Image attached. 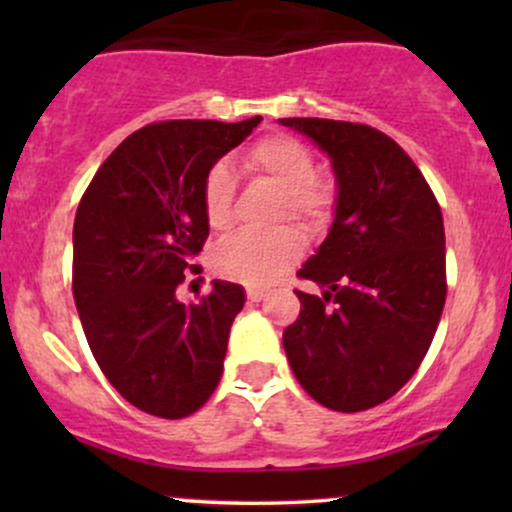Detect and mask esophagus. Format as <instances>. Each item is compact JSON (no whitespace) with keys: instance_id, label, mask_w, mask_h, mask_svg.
<instances>
[{"instance_id":"esophagus-1","label":"esophagus","mask_w":512,"mask_h":512,"mask_svg":"<svg viewBox=\"0 0 512 512\" xmlns=\"http://www.w3.org/2000/svg\"><path fill=\"white\" fill-rule=\"evenodd\" d=\"M267 298V291H260V289H248V301L250 303H260Z\"/></svg>"}]
</instances>
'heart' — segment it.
<instances>
[{"mask_svg":"<svg viewBox=\"0 0 512 512\" xmlns=\"http://www.w3.org/2000/svg\"><path fill=\"white\" fill-rule=\"evenodd\" d=\"M245 168L284 190L281 216H291L303 226H317L330 214L332 190L315 178L313 151L298 139L286 134L260 139L245 154ZM233 192L236 182L226 163L211 166L202 185V204L207 223L214 231L231 226ZM301 255V236L293 228H279L272 233H236L216 245L211 262L221 276L260 289L279 281Z\"/></svg>","mask_w":512,"mask_h":512,"instance_id":"b5f03b06","label":"heart"}]
</instances>
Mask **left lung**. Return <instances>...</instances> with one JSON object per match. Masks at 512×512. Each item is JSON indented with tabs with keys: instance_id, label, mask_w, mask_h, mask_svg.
Instances as JSON below:
<instances>
[{
	"instance_id": "8db88e82",
	"label": "left lung",
	"mask_w": 512,
	"mask_h": 512,
	"mask_svg": "<svg viewBox=\"0 0 512 512\" xmlns=\"http://www.w3.org/2000/svg\"><path fill=\"white\" fill-rule=\"evenodd\" d=\"M332 163V226L298 269L322 293L296 291L284 330L293 375L315 402L363 411L402 390L424 361L445 305L443 214L402 146L368 125L281 117Z\"/></svg>"
}]
</instances>
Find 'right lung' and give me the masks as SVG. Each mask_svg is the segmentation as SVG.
<instances>
[{
  "label": "right lung",
  "mask_w": 512,
  "mask_h": 512,
  "mask_svg": "<svg viewBox=\"0 0 512 512\" xmlns=\"http://www.w3.org/2000/svg\"><path fill=\"white\" fill-rule=\"evenodd\" d=\"M262 122L170 120L129 134L93 175L74 219V303L110 385L146 414L182 419L221 380L245 305L231 281L199 303L175 289L209 236V168Z\"/></svg>",
  "instance_id": "right-lung-1"
}]
</instances>
